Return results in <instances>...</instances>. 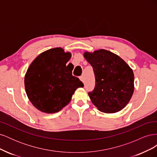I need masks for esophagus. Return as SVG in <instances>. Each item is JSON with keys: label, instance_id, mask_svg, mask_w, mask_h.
<instances>
[{"label": "esophagus", "instance_id": "esophagus-1", "mask_svg": "<svg viewBox=\"0 0 157 157\" xmlns=\"http://www.w3.org/2000/svg\"><path fill=\"white\" fill-rule=\"evenodd\" d=\"M80 80H81V81L82 82H84V77H83V76H81V77H80Z\"/></svg>", "mask_w": 157, "mask_h": 157}]
</instances>
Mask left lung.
<instances>
[{"mask_svg": "<svg viewBox=\"0 0 157 157\" xmlns=\"http://www.w3.org/2000/svg\"><path fill=\"white\" fill-rule=\"evenodd\" d=\"M84 58L93 67L96 86L88 93L99 111L115 113L130 101L134 91V75L121 57L104 49L84 52Z\"/></svg>", "mask_w": 157, "mask_h": 157, "instance_id": "left-lung-1", "label": "left lung"}]
</instances>
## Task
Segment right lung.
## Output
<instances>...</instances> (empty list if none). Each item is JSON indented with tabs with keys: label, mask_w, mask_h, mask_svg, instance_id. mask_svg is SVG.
Returning <instances> with one entry per match:
<instances>
[{
	"label": "right lung",
	"mask_w": 157,
	"mask_h": 157,
	"mask_svg": "<svg viewBox=\"0 0 157 157\" xmlns=\"http://www.w3.org/2000/svg\"><path fill=\"white\" fill-rule=\"evenodd\" d=\"M71 53L62 48L42 52L28 67L24 78L29 101L38 110L48 114L61 111L71 101L75 90L83 83L66 66Z\"/></svg>",
	"instance_id": "1"
}]
</instances>
